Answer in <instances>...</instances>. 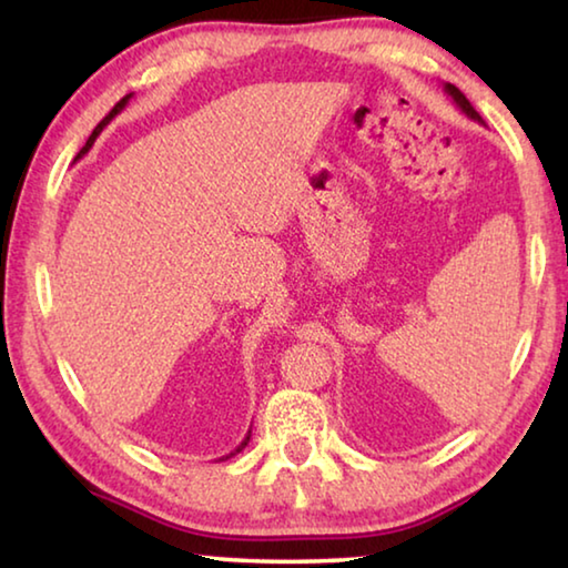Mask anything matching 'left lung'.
Wrapping results in <instances>:
<instances>
[{"mask_svg":"<svg viewBox=\"0 0 568 568\" xmlns=\"http://www.w3.org/2000/svg\"><path fill=\"white\" fill-rule=\"evenodd\" d=\"M444 92L448 94V98H450V100H454V102H456V108H458L460 112H464L468 120H474V122H478V124H486L484 120H480V114H478V112L474 110V104H470V102L466 100V94H464V92H460V90L456 88V84H450V82H446V84H444Z\"/></svg>","mask_w":568,"mask_h":568,"instance_id":"8db88e82","label":"left lung"}]
</instances>
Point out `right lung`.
I'll use <instances>...</instances> for the list:
<instances>
[{
  "label": "right lung",
  "mask_w": 568,
  "mask_h": 568,
  "mask_svg": "<svg viewBox=\"0 0 568 568\" xmlns=\"http://www.w3.org/2000/svg\"><path fill=\"white\" fill-rule=\"evenodd\" d=\"M130 98H132V94H124V98L118 102V104H114V108H112V112L108 114V118H104L100 124H98V128H94L92 130V134H90V140H88V145H84L82 150H80V155H77L74 160H80L82 155H88V152H90V148L94 145V140H98L100 138V132L104 130V124H110V120H114V118H118V114L124 110V108H128V102H130ZM250 434H253V430H247V436L243 438V444H240L235 450H230V454L227 456H223V458H220V460H227L230 456H235V454H240V450H243L245 446H247V440H250Z\"/></svg>",
  "instance_id": "add662e5"
}]
</instances>
